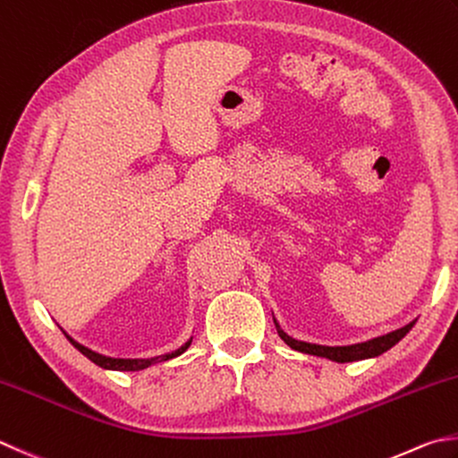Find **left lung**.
<instances>
[{
    "instance_id": "obj_1",
    "label": "left lung",
    "mask_w": 458,
    "mask_h": 458,
    "mask_svg": "<svg viewBox=\"0 0 458 458\" xmlns=\"http://www.w3.org/2000/svg\"><path fill=\"white\" fill-rule=\"evenodd\" d=\"M415 321L401 327L393 333H386L383 336H377V339H370L365 343H357V344H347V347H325V344H315V343H305V341H297L284 333L279 323L275 321V327H277V333L281 339L289 344L291 349H295L299 352H307V355H315V357H325L329 360H335V363H352V360H363L370 357H378L383 355L385 351H389L394 347L404 335H407Z\"/></svg>"
}]
</instances>
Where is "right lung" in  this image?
Returning <instances> with one entry per match:
<instances>
[{"label":"right lung","mask_w":458,"mask_h":458,"mask_svg":"<svg viewBox=\"0 0 458 458\" xmlns=\"http://www.w3.org/2000/svg\"><path fill=\"white\" fill-rule=\"evenodd\" d=\"M65 333V331H64ZM65 336L69 339V343L73 344V347L81 352V355L88 357L89 360H93L95 365L101 367V369H109V370H143L148 369L151 365H157V363H163V360H169L174 357H179L181 352H185L189 349V344H191V339H189L185 344H181L179 349L171 351V352H165V355H159V357H151V359H115V357H106V355H99V352H95L88 347H83L81 343L73 341L72 336H69L65 333Z\"/></svg>","instance_id":"right-lung-1"}]
</instances>
